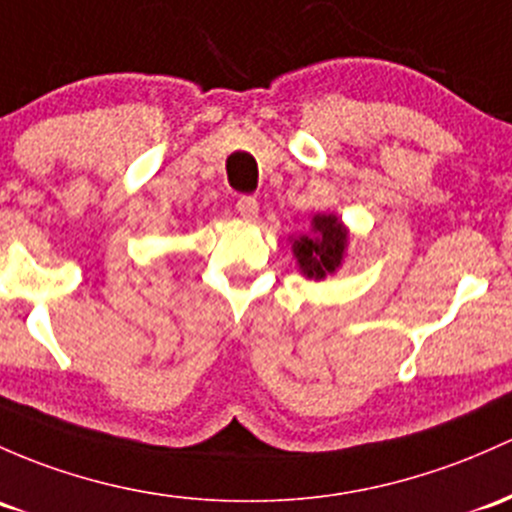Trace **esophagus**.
I'll use <instances>...</instances> for the list:
<instances>
[{
  "mask_svg": "<svg viewBox=\"0 0 512 512\" xmlns=\"http://www.w3.org/2000/svg\"><path fill=\"white\" fill-rule=\"evenodd\" d=\"M236 210H239V214L244 219H254L256 214H258V202H256V197H251V195H241L239 200H236Z\"/></svg>",
  "mask_w": 512,
  "mask_h": 512,
  "instance_id": "34e87169",
  "label": "esophagus"
}]
</instances>
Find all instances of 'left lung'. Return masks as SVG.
<instances>
[{"label":"left lung","instance_id":"obj_1","mask_svg":"<svg viewBox=\"0 0 512 512\" xmlns=\"http://www.w3.org/2000/svg\"><path fill=\"white\" fill-rule=\"evenodd\" d=\"M315 234L300 236L295 239L293 251L300 263V271L307 278H324L327 273H334L342 263V254L346 246V229L342 227L334 214L329 217H315Z\"/></svg>","mask_w":512,"mask_h":512}]
</instances>
